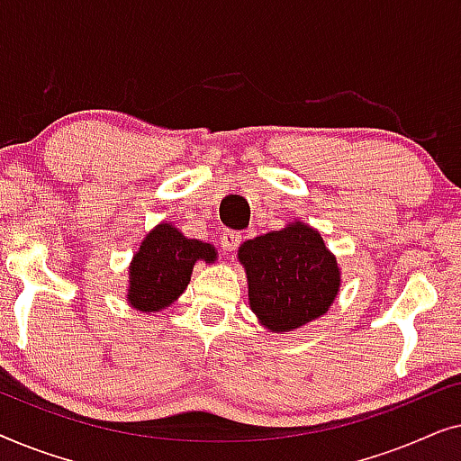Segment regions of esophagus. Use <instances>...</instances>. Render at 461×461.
Wrapping results in <instances>:
<instances>
[{
    "label": "esophagus",
    "instance_id": "obj_1",
    "mask_svg": "<svg viewBox=\"0 0 461 461\" xmlns=\"http://www.w3.org/2000/svg\"><path fill=\"white\" fill-rule=\"evenodd\" d=\"M241 232L237 230H224L222 239H220V248H222L224 251H235L239 245H241Z\"/></svg>",
    "mask_w": 461,
    "mask_h": 461
}]
</instances>
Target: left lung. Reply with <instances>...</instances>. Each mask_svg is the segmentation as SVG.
Instances as JSON below:
<instances>
[{"mask_svg":"<svg viewBox=\"0 0 461 461\" xmlns=\"http://www.w3.org/2000/svg\"><path fill=\"white\" fill-rule=\"evenodd\" d=\"M249 306L270 331H292L330 311L339 289L336 258L304 222L249 239L239 248Z\"/></svg>","mask_w":461,"mask_h":461,"instance_id":"obj_1","label":"left lung"}]
</instances>
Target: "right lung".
Wrapping results in <instances>:
<instances>
[{
  "label": "right lung",
  "mask_w": 461,
  "mask_h": 461,
  "mask_svg": "<svg viewBox=\"0 0 461 461\" xmlns=\"http://www.w3.org/2000/svg\"><path fill=\"white\" fill-rule=\"evenodd\" d=\"M197 260L213 262L216 249L185 237L174 226L159 224L149 232L131 262L128 302L142 312L169 306L186 289Z\"/></svg>",
  "instance_id": "add662e5"
}]
</instances>
